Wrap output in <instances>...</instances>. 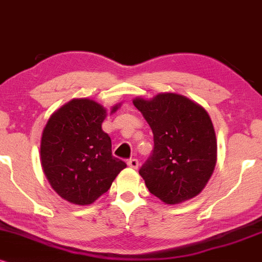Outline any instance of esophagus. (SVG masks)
<instances>
[{"mask_svg": "<svg viewBox=\"0 0 262 262\" xmlns=\"http://www.w3.org/2000/svg\"><path fill=\"white\" fill-rule=\"evenodd\" d=\"M127 164H128L129 167H132V169H138V167H139V160L135 159V158L129 159Z\"/></svg>", "mask_w": 262, "mask_h": 262, "instance_id": "34e87169", "label": "esophagus"}]
</instances>
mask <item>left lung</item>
I'll list each match as a JSON object with an SVG mask.
<instances>
[{
  "label": "left lung",
  "instance_id": "obj_1",
  "mask_svg": "<svg viewBox=\"0 0 262 262\" xmlns=\"http://www.w3.org/2000/svg\"><path fill=\"white\" fill-rule=\"evenodd\" d=\"M133 104L147 121L155 148L139 173L149 193L167 205L196 196L217 163V139L210 115L177 93H159Z\"/></svg>",
  "mask_w": 262,
  "mask_h": 262
}]
</instances>
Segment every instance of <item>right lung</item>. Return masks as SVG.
I'll return each instance as SVG.
<instances>
[{"mask_svg":"<svg viewBox=\"0 0 262 262\" xmlns=\"http://www.w3.org/2000/svg\"><path fill=\"white\" fill-rule=\"evenodd\" d=\"M106 114L95 100L72 99L51 115L41 134L43 171L52 189L71 204L95 202L127 167L113 156L111 139L102 129Z\"/></svg>","mask_w":262,"mask_h":262,"instance_id":"right-lung-1","label":"right lung"}]
</instances>
